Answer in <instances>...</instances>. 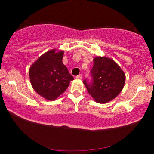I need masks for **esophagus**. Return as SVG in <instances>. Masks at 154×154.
<instances>
[{"label":"esophagus","instance_id":"1","mask_svg":"<svg viewBox=\"0 0 154 154\" xmlns=\"http://www.w3.org/2000/svg\"><path fill=\"white\" fill-rule=\"evenodd\" d=\"M76 79H83V75H82V74L78 75L76 76Z\"/></svg>","mask_w":154,"mask_h":154}]
</instances>
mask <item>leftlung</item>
<instances>
[{"label":"left lung","mask_w":154,"mask_h":154,"mask_svg":"<svg viewBox=\"0 0 154 154\" xmlns=\"http://www.w3.org/2000/svg\"><path fill=\"white\" fill-rule=\"evenodd\" d=\"M92 82L84 80L88 92L94 101L100 104L110 102L119 95L124 87L125 74L113 60L96 57L90 71Z\"/></svg>","instance_id":"8db88e82"}]
</instances>
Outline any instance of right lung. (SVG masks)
<instances>
[{
	"mask_svg": "<svg viewBox=\"0 0 154 154\" xmlns=\"http://www.w3.org/2000/svg\"><path fill=\"white\" fill-rule=\"evenodd\" d=\"M64 51L51 50L41 55L29 69V79L35 92L46 100H56L69 87L73 77L62 62Z\"/></svg>",
	"mask_w": 154,
	"mask_h": 154,
	"instance_id": "right-lung-1",
	"label": "right lung"
}]
</instances>
